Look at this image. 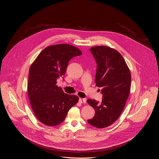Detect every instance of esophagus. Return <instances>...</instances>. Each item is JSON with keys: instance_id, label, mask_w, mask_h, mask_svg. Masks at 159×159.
<instances>
[{"instance_id": "34e87169", "label": "esophagus", "mask_w": 159, "mask_h": 159, "mask_svg": "<svg viewBox=\"0 0 159 159\" xmlns=\"http://www.w3.org/2000/svg\"><path fill=\"white\" fill-rule=\"evenodd\" d=\"M79 102L80 103H85L86 102V99L84 98H79Z\"/></svg>"}]
</instances>
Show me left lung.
Wrapping results in <instances>:
<instances>
[{
	"label": "left lung",
	"instance_id": "obj_1",
	"mask_svg": "<svg viewBox=\"0 0 159 159\" xmlns=\"http://www.w3.org/2000/svg\"><path fill=\"white\" fill-rule=\"evenodd\" d=\"M97 63L96 85L102 88V101L88 99L87 103L95 110L93 118L88 123L103 128L112 125L119 118L128 98L131 74L121 55L105 46L90 48Z\"/></svg>",
	"mask_w": 159,
	"mask_h": 159
}]
</instances>
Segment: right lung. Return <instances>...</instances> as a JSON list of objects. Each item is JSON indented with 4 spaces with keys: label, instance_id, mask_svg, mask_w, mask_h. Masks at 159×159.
<instances>
[{
    "label": "right lung",
    "instance_id": "1",
    "mask_svg": "<svg viewBox=\"0 0 159 159\" xmlns=\"http://www.w3.org/2000/svg\"><path fill=\"white\" fill-rule=\"evenodd\" d=\"M81 55L79 49L70 44L52 45L45 48L31 65L28 97L34 115L42 123L50 126L61 123L78 102V96L65 94L57 85V80L63 79L69 61Z\"/></svg>",
    "mask_w": 159,
    "mask_h": 159
}]
</instances>
